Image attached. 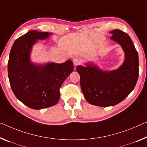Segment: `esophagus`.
I'll return each instance as SVG.
<instances>
[{
	"mask_svg": "<svg viewBox=\"0 0 147 147\" xmlns=\"http://www.w3.org/2000/svg\"><path fill=\"white\" fill-rule=\"evenodd\" d=\"M73 62L74 65L78 66V65H80L81 63V59L79 57H75L73 58Z\"/></svg>",
	"mask_w": 147,
	"mask_h": 147,
	"instance_id": "34e87169",
	"label": "esophagus"
}]
</instances>
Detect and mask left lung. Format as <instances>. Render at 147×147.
<instances>
[{
    "label": "left lung",
    "mask_w": 147,
    "mask_h": 147,
    "mask_svg": "<svg viewBox=\"0 0 147 147\" xmlns=\"http://www.w3.org/2000/svg\"><path fill=\"white\" fill-rule=\"evenodd\" d=\"M110 39L125 53L123 64L116 70L105 71L92 64L78 66L81 90L88 102L98 107L114 106L123 101L135 88L139 77V56L132 40L119 29L110 31Z\"/></svg>",
    "instance_id": "1"
}]
</instances>
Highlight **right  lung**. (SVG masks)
Listing matches in <instances>:
<instances>
[{
	"label": "right lung",
	"mask_w": 147,
	"mask_h": 147,
	"mask_svg": "<svg viewBox=\"0 0 147 147\" xmlns=\"http://www.w3.org/2000/svg\"><path fill=\"white\" fill-rule=\"evenodd\" d=\"M52 33L32 30L15 40L8 62L10 84L13 94L25 105L35 110L53 107L60 99V88L74 70L69 60L62 64L51 62L36 65L30 53L37 40L47 39Z\"/></svg>",
	"instance_id": "obj_1"
}]
</instances>
